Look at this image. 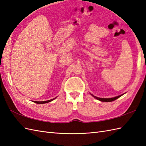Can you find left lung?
Instances as JSON below:
<instances>
[{
  "label": "left lung",
  "mask_w": 146,
  "mask_h": 146,
  "mask_svg": "<svg viewBox=\"0 0 146 146\" xmlns=\"http://www.w3.org/2000/svg\"><path fill=\"white\" fill-rule=\"evenodd\" d=\"M123 94H121V95H119V96H116V97H114V98H98V97H96L95 96H94V95H93V94H92V95L94 98H96V99H97L98 100H100V101H102V102H111V101H115V100L118 99V98H120V96H121L122 95H123Z\"/></svg>",
  "instance_id": "8db88e82"
}]
</instances>
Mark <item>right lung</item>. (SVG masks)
I'll list each match as a JSON object with an SVG mask.
<instances>
[{"label":"right lung","instance_id":"1","mask_svg":"<svg viewBox=\"0 0 146 146\" xmlns=\"http://www.w3.org/2000/svg\"><path fill=\"white\" fill-rule=\"evenodd\" d=\"M56 98H53V99H52V100H50L45 101H34V102H35V103H37V104H45V103H47V102H51L52 101L54 100Z\"/></svg>","mask_w":146,"mask_h":146}]
</instances>
